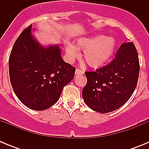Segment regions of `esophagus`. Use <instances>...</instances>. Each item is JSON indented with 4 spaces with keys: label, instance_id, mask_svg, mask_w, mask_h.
Segmentation results:
<instances>
[{
    "label": "esophagus",
    "instance_id": "34e87169",
    "mask_svg": "<svg viewBox=\"0 0 149 149\" xmlns=\"http://www.w3.org/2000/svg\"><path fill=\"white\" fill-rule=\"evenodd\" d=\"M75 74H77V75H78V74H84V72H83V71H81V69H78V68H77L75 71Z\"/></svg>",
    "mask_w": 149,
    "mask_h": 149
}]
</instances>
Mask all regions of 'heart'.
Wrapping results in <instances>:
<instances>
[{
  "label": "heart",
  "mask_w": 149,
  "mask_h": 149,
  "mask_svg": "<svg viewBox=\"0 0 149 149\" xmlns=\"http://www.w3.org/2000/svg\"><path fill=\"white\" fill-rule=\"evenodd\" d=\"M116 45L115 38L97 34L80 38L76 42V46L72 43H66L65 53L68 60L73 61L80 56L78 50H82L86 64L91 68H98L104 66L112 58Z\"/></svg>",
  "instance_id": "heart-1"
}]
</instances>
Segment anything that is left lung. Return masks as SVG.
I'll return each mask as SVG.
<instances>
[{
    "label": "left lung",
    "instance_id": "1",
    "mask_svg": "<svg viewBox=\"0 0 149 149\" xmlns=\"http://www.w3.org/2000/svg\"><path fill=\"white\" fill-rule=\"evenodd\" d=\"M110 64L95 72H86L87 84L83 89L84 102L92 110L107 113L120 108L136 89L139 63L132 42L122 43Z\"/></svg>",
    "mask_w": 149,
    "mask_h": 149
}]
</instances>
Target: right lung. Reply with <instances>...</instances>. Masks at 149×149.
<instances>
[{
  "mask_svg": "<svg viewBox=\"0 0 149 149\" xmlns=\"http://www.w3.org/2000/svg\"><path fill=\"white\" fill-rule=\"evenodd\" d=\"M31 29L32 25L23 30L13 45L9 59L10 82L24 105L44 110L58 101L75 68L62 59L59 45H42Z\"/></svg>",
  "mask_w": 149,
  "mask_h": 149,
  "instance_id": "add662e5",
  "label": "right lung"
}]
</instances>
